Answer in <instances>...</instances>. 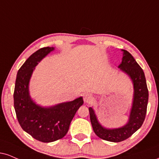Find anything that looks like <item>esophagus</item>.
I'll use <instances>...</instances> for the list:
<instances>
[{
	"label": "esophagus",
	"instance_id": "1",
	"mask_svg": "<svg viewBox=\"0 0 159 159\" xmlns=\"http://www.w3.org/2000/svg\"><path fill=\"white\" fill-rule=\"evenodd\" d=\"M93 100V96H92L91 94L89 93H86V94L84 95V101L85 103H89L90 101Z\"/></svg>",
	"mask_w": 159,
	"mask_h": 159
}]
</instances>
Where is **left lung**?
<instances>
[{
	"instance_id": "obj_1",
	"label": "left lung",
	"mask_w": 159,
	"mask_h": 159,
	"mask_svg": "<svg viewBox=\"0 0 159 159\" xmlns=\"http://www.w3.org/2000/svg\"><path fill=\"white\" fill-rule=\"evenodd\" d=\"M123 57L118 67L130 78L133 85V98L128 121L118 128H107L100 124L94 109L89 107L90 121L97 136L111 142H120L130 137L142 125L147 113L148 89L142 69L129 52L121 49Z\"/></svg>"
}]
</instances>
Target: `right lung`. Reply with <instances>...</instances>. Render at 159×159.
<instances>
[{"label":"right lung","instance_id":"right-lung-1","mask_svg":"<svg viewBox=\"0 0 159 159\" xmlns=\"http://www.w3.org/2000/svg\"><path fill=\"white\" fill-rule=\"evenodd\" d=\"M54 50L55 47H43L30 55L18 71L14 91V107L20 127L36 140L44 143L64 137L76 112L84 104L81 96L72 101L43 107L30 96L29 86L35 66Z\"/></svg>","mask_w":159,"mask_h":159}]
</instances>
